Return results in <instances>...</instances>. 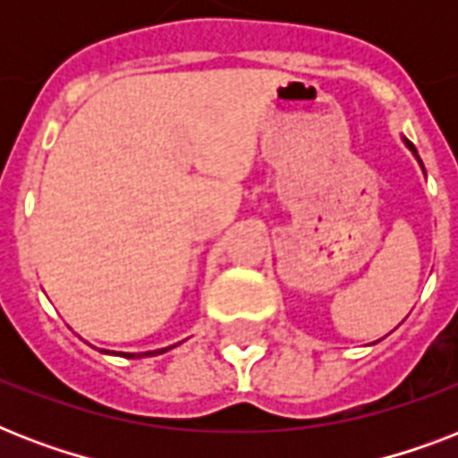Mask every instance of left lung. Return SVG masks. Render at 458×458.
Returning a JSON list of instances; mask_svg holds the SVG:
<instances>
[{"instance_id":"8db88e82","label":"left lung","mask_w":458,"mask_h":458,"mask_svg":"<svg viewBox=\"0 0 458 458\" xmlns=\"http://www.w3.org/2000/svg\"><path fill=\"white\" fill-rule=\"evenodd\" d=\"M406 145H409V149H411V152H413V154H416V147H413V145H411V142H406ZM416 158H419V154H416ZM419 161H420V158H419Z\"/></svg>"}]
</instances>
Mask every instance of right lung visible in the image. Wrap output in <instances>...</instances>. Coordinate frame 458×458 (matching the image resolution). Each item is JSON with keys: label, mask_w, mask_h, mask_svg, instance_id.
Wrapping results in <instances>:
<instances>
[{"label": "right lung", "mask_w": 458, "mask_h": 458, "mask_svg": "<svg viewBox=\"0 0 458 458\" xmlns=\"http://www.w3.org/2000/svg\"><path fill=\"white\" fill-rule=\"evenodd\" d=\"M175 347V344H173ZM171 347H165V349H158V352H145V354H121V356H128V359H135V356H154V354H164V352H168Z\"/></svg>", "instance_id": "1"}]
</instances>
